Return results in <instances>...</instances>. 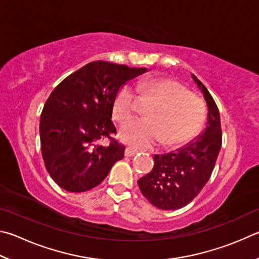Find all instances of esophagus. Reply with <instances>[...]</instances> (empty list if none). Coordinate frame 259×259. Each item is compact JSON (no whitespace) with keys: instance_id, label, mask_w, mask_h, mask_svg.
Returning <instances> with one entry per match:
<instances>
[{"instance_id":"1","label":"esophagus","mask_w":259,"mask_h":259,"mask_svg":"<svg viewBox=\"0 0 259 259\" xmlns=\"http://www.w3.org/2000/svg\"><path fill=\"white\" fill-rule=\"evenodd\" d=\"M137 153H138L137 150H134V149L130 148V147H127V148L125 149V156H126V157H133V156L137 155Z\"/></svg>"}]
</instances>
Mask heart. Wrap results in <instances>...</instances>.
I'll use <instances>...</instances> for the list:
<instances>
[{"label":"heart","instance_id":"b5f03b06","mask_svg":"<svg viewBox=\"0 0 259 259\" xmlns=\"http://www.w3.org/2000/svg\"><path fill=\"white\" fill-rule=\"evenodd\" d=\"M139 97L152 101L147 110L148 119L125 122L119 130L124 143L146 150L160 142L175 147L192 139L206 119V107L198 95L171 79H151L138 84ZM132 86L122 85L113 100L115 119L125 121L138 108V95Z\"/></svg>","mask_w":259,"mask_h":259}]
</instances>
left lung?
<instances>
[{
    "label": "left lung",
    "mask_w": 259,
    "mask_h": 259,
    "mask_svg": "<svg viewBox=\"0 0 259 259\" xmlns=\"http://www.w3.org/2000/svg\"><path fill=\"white\" fill-rule=\"evenodd\" d=\"M192 77L208 106L205 132L176 152L155 155L152 170L138 181L148 201L162 210L180 209L198 196L210 179L222 147L219 108L206 86L196 76Z\"/></svg>",
    "instance_id": "1"
}]
</instances>
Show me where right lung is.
Here are the masks:
<instances>
[{"instance_id":"1","label":"right lung","mask_w":259,"mask_h":259,"mask_svg":"<svg viewBox=\"0 0 259 259\" xmlns=\"http://www.w3.org/2000/svg\"><path fill=\"white\" fill-rule=\"evenodd\" d=\"M107 61L90 62L66 77L50 94L39 120L45 168L59 187L84 192L107 178L125 147L112 138V104L127 80L146 72ZM108 138L109 144L99 142Z\"/></svg>"}]
</instances>
